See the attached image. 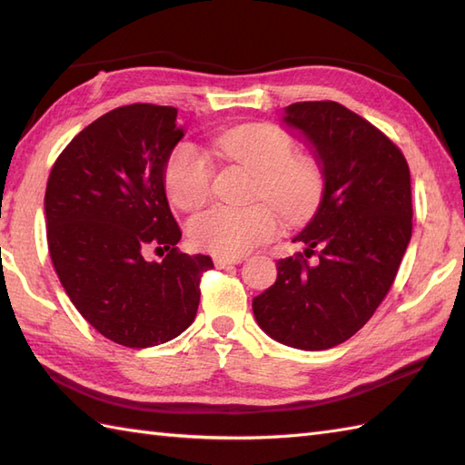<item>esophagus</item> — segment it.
<instances>
[{
  "label": "esophagus",
  "mask_w": 465,
  "mask_h": 465,
  "mask_svg": "<svg viewBox=\"0 0 465 465\" xmlns=\"http://www.w3.org/2000/svg\"><path fill=\"white\" fill-rule=\"evenodd\" d=\"M242 263V258H222V255H215L213 265L215 268H230V265Z\"/></svg>",
  "instance_id": "obj_1"
}]
</instances>
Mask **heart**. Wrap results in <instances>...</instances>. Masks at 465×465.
I'll return each instance as SVG.
<instances>
[{"instance_id": "b5f03b06", "label": "heart", "mask_w": 465, "mask_h": 465, "mask_svg": "<svg viewBox=\"0 0 465 465\" xmlns=\"http://www.w3.org/2000/svg\"><path fill=\"white\" fill-rule=\"evenodd\" d=\"M213 147L223 160L255 173L252 195L263 202L248 207L222 205L193 217L187 225L193 248L240 258L280 232L278 211L288 222L302 223L320 207L325 190L323 167L308 153H295L293 137L282 127L262 122L235 125L217 135ZM213 173L210 155L183 142L165 162V193L183 212L200 210L212 197Z\"/></svg>"}]
</instances>
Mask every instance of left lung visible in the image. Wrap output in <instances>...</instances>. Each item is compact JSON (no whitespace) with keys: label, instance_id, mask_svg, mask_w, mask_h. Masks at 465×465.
<instances>
[{"label":"left lung","instance_id":"1","mask_svg":"<svg viewBox=\"0 0 465 465\" xmlns=\"http://www.w3.org/2000/svg\"><path fill=\"white\" fill-rule=\"evenodd\" d=\"M283 122L315 147L325 190L293 238L308 250L280 260L278 280L252 305L273 340L318 351L361 330L396 280L411 238L410 167L388 135L338 102L292 104Z\"/></svg>","mask_w":465,"mask_h":465}]
</instances>
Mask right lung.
Wrapping results in <instances>:
<instances>
[{"mask_svg":"<svg viewBox=\"0 0 465 465\" xmlns=\"http://www.w3.org/2000/svg\"><path fill=\"white\" fill-rule=\"evenodd\" d=\"M170 105L97 117L59 153L45 190L47 248L69 300L104 338L152 348L195 318L207 255L177 250L163 167L183 130ZM152 249L162 262H147Z\"/></svg>","mask_w":465,"mask_h":465,"instance_id":"1","label":"right lung"}]
</instances>
